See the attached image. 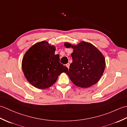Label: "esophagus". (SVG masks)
<instances>
[{
    "instance_id": "obj_1",
    "label": "esophagus",
    "mask_w": 127,
    "mask_h": 127,
    "mask_svg": "<svg viewBox=\"0 0 127 127\" xmlns=\"http://www.w3.org/2000/svg\"><path fill=\"white\" fill-rule=\"evenodd\" d=\"M66 66H67V68H68V69L69 68V66H70V64L69 63H67L66 64Z\"/></svg>"
}]
</instances>
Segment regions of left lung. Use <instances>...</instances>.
I'll list each match as a JSON object with an SVG mask.
<instances>
[{
  "label": "left lung",
  "mask_w": 127,
  "mask_h": 127,
  "mask_svg": "<svg viewBox=\"0 0 127 127\" xmlns=\"http://www.w3.org/2000/svg\"><path fill=\"white\" fill-rule=\"evenodd\" d=\"M66 48H73L72 62L66 74L75 85L88 88L99 81L105 68V59L98 48L90 42L81 41L77 45L64 43Z\"/></svg>",
  "instance_id": "8db88e82"
}]
</instances>
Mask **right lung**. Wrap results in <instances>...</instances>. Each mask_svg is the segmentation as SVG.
<instances>
[{"mask_svg":"<svg viewBox=\"0 0 127 127\" xmlns=\"http://www.w3.org/2000/svg\"><path fill=\"white\" fill-rule=\"evenodd\" d=\"M56 47L46 41L38 42L30 47L24 55L22 68L28 81L34 87L43 90L50 87L62 72L68 69L59 62L55 55Z\"/></svg>","mask_w":127,"mask_h":127,"instance_id":"1","label":"right lung"}]
</instances>
